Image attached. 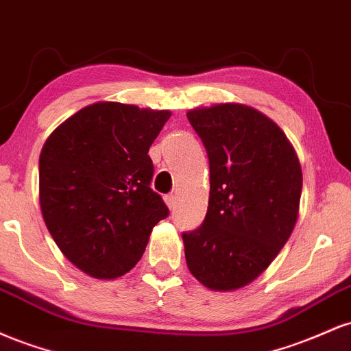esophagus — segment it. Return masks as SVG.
Here are the masks:
<instances>
[{
    "label": "esophagus",
    "mask_w": 351,
    "mask_h": 351,
    "mask_svg": "<svg viewBox=\"0 0 351 351\" xmlns=\"http://www.w3.org/2000/svg\"><path fill=\"white\" fill-rule=\"evenodd\" d=\"M165 203H167V206L170 208V209H175V204H176V196L173 195H167L165 196Z\"/></svg>",
    "instance_id": "esophagus-1"
}]
</instances>
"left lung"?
Here are the masks:
<instances>
[{
    "label": "left lung",
    "instance_id": "obj_1",
    "mask_svg": "<svg viewBox=\"0 0 351 351\" xmlns=\"http://www.w3.org/2000/svg\"><path fill=\"white\" fill-rule=\"evenodd\" d=\"M209 158L203 224L183 232L189 272L211 291L256 280L280 252L299 217L302 168L279 125L244 104L189 110Z\"/></svg>",
    "mask_w": 351,
    "mask_h": 351
}]
</instances>
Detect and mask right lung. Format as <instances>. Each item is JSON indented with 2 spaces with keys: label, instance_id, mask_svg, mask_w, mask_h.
<instances>
[{
  "label": "right lung",
  "instance_id": "right-lung-1",
  "mask_svg": "<svg viewBox=\"0 0 351 351\" xmlns=\"http://www.w3.org/2000/svg\"><path fill=\"white\" fill-rule=\"evenodd\" d=\"M170 110L95 102L64 120L39 156V204L60 252L94 279H117L168 216L150 188L153 140Z\"/></svg>",
  "mask_w": 351,
  "mask_h": 351
}]
</instances>
